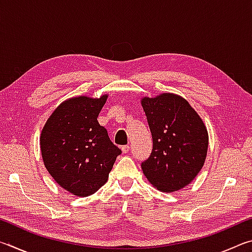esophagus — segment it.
I'll return each instance as SVG.
<instances>
[{"label":"esophagus","mask_w":252,"mask_h":252,"mask_svg":"<svg viewBox=\"0 0 252 252\" xmlns=\"http://www.w3.org/2000/svg\"><path fill=\"white\" fill-rule=\"evenodd\" d=\"M121 150H122L123 153H127V152H129V150H130V147L129 146H122L121 147Z\"/></svg>","instance_id":"34e87169"}]
</instances>
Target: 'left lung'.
Segmentation results:
<instances>
[{
    "mask_svg": "<svg viewBox=\"0 0 252 252\" xmlns=\"http://www.w3.org/2000/svg\"><path fill=\"white\" fill-rule=\"evenodd\" d=\"M152 134L150 157L141 163L158 190L173 192L193 180L204 164L208 131L189 102L173 93L141 100Z\"/></svg>",
    "mask_w": 252,
    "mask_h": 252,
    "instance_id": "left-lung-1",
    "label": "left lung"
}]
</instances>
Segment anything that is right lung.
<instances>
[{
    "label": "right lung",
    "mask_w": 252,
    "mask_h": 252,
    "mask_svg": "<svg viewBox=\"0 0 252 252\" xmlns=\"http://www.w3.org/2000/svg\"><path fill=\"white\" fill-rule=\"evenodd\" d=\"M108 95L71 97L48 119L40 136L46 170L55 182L76 197L100 189L121 150L111 141L97 117Z\"/></svg>",
    "instance_id": "obj_1"
}]
</instances>
